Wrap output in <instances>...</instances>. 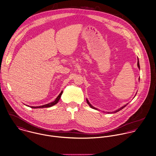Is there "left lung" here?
I'll return each instance as SVG.
<instances>
[{
  "instance_id": "8db88e82",
  "label": "left lung",
  "mask_w": 156,
  "mask_h": 156,
  "mask_svg": "<svg viewBox=\"0 0 156 156\" xmlns=\"http://www.w3.org/2000/svg\"><path fill=\"white\" fill-rule=\"evenodd\" d=\"M137 65H138V67L139 69L140 70V66H139V62L138 58V64H137ZM139 80H140V78H139ZM136 93L135 96L136 95ZM135 97H134V98H135ZM86 101L87 103L88 104V105H89V106H90V107H91V108H93V109H96V110H99V109H98V108H96L94 107L93 106H92V105H91V104H90V103L89 102V101H88V100L87 99H86ZM128 104H129V103H127V104H126L125 105L122 106V107H121V108H120L119 109H117V110H115V111H113V112H111V113H112H112H115V112H117L120 111V110H121L122 109H123V108H124V107H125L126 106H127V105H128ZM107 113H109V112H108Z\"/></svg>"
}]
</instances>
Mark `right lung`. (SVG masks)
Instances as JSON below:
<instances>
[{"label":"right lung","instance_id":"1","mask_svg":"<svg viewBox=\"0 0 156 156\" xmlns=\"http://www.w3.org/2000/svg\"><path fill=\"white\" fill-rule=\"evenodd\" d=\"M62 93H63V91H61V93L57 97V98L55 99V101L54 102H51V103L46 104V105H42V106H29V105H26V106H29V107H30L32 108H49V107H51V106L55 105V104H57L58 102V101H59V100H60V98L62 96Z\"/></svg>","mask_w":156,"mask_h":156}]
</instances>
